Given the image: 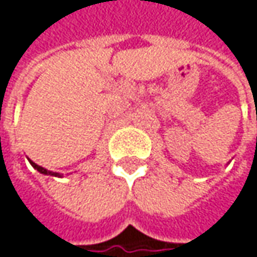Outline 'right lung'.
<instances>
[{"label":"right lung","instance_id":"obj_1","mask_svg":"<svg viewBox=\"0 0 257 257\" xmlns=\"http://www.w3.org/2000/svg\"><path fill=\"white\" fill-rule=\"evenodd\" d=\"M29 162H31V165H32V167H34V168H35V170H37L38 173H41V174H49V176H55V177L58 176V177H59V174H58V173H52V171H47L46 168H43V167L37 165V164H35V162H32V161H29Z\"/></svg>","mask_w":257,"mask_h":257}]
</instances>
